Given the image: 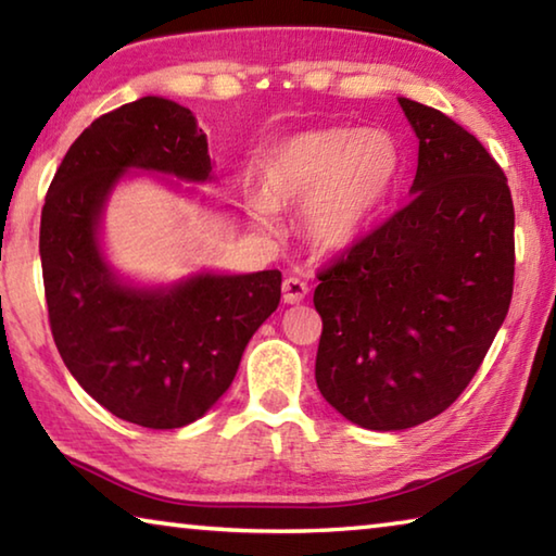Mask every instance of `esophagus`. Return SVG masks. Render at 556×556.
<instances>
[{"label": "esophagus", "mask_w": 556, "mask_h": 556, "mask_svg": "<svg viewBox=\"0 0 556 556\" xmlns=\"http://www.w3.org/2000/svg\"><path fill=\"white\" fill-rule=\"evenodd\" d=\"M306 294L308 285L299 277H287L285 285H281V299H285V304H299V301L306 299Z\"/></svg>", "instance_id": "1"}]
</instances>
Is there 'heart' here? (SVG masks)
<instances>
[{"mask_svg":"<svg viewBox=\"0 0 556 556\" xmlns=\"http://www.w3.org/2000/svg\"><path fill=\"white\" fill-rule=\"evenodd\" d=\"M402 172L397 139L380 127L301 131L271 149L265 199L250 203L252 220L271 228L275 208H301L318 250L351 248L388 201Z\"/></svg>","mask_w":556,"mask_h":556,"instance_id":"1","label":"heart"}]
</instances>
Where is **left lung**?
Segmentation results:
<instances>
[{"mask_svg":"<svg viewBox=\"0 0 556 556\" xmlns=\"http://www.w3.org/2000/svg\"><path fill=\"white\" fill-rule=\"evenodd\" d=\"M419 139L412 201L318 271L316 384L353 425L400 431L444 412L513 299L515 208L485 147L400 98Z\"/></svg>","mask_w":556,"mask_h":556,"instance_id":"1","label":"left lung"}]
</instances>
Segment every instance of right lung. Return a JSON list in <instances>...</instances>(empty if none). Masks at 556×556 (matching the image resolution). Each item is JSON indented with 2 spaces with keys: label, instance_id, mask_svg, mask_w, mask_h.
Listing matches in <instances>:
<instances>
[{
  "label": "right lung",
  "instance_id": "obj_1",
  "mask_svg": "<svg viewBox=\"0 0 556 556\" xmlns=\"http://www.w3.org/2000/svg\"><path fill=\"white\" fill-rule=\"evenodd\" d=\"M127 168L208 181V139L193 112L147 96L98 117L71 144L41 211L51 333L65 368L108 412L178 429L230 388L244 345L279 306L281 271L125 285L102 257L98 228Z\"/></svg>",
  "mask_w": 556,
  "mask_h": 556
}]
</instances>
